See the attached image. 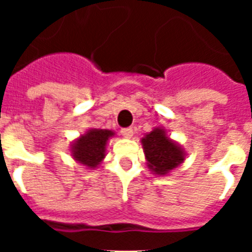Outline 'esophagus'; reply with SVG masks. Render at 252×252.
I'll return each mask as SVG.
<instances>
[{"mask_svg": "<svg viewBox=\"0 0 252 252\" xmlns=\"http://www.w3.org/2000/svg\"><path fill=\"white\" fill-rule=\"evenodd\" d=\"M122 134L126 138H130L133 136V129H132V128H123Z\"/></svg>", "mask_w": 252, "mask_h": 252, "instance_id": "1", "label": "esophagus"}]
</instances>
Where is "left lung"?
Listing matches in <instances>:
<instances>
[{"instance_id": "obj_1", "label": "left lung", "mask_w": 252, "mask_h": 252, "mask_svg": "<svg viewBox=\"0 0 252 252\" xmlns=\"http://www.w3.org/2000/svg\"><path fill=\"white\" fill-rule=\"evenodd\" d=\"M141 144L148 161L146 165L156 175H166L186 159L183 148L168 137L162 126H157L146 133L141 138Z\"/></svg>"}]
</instances>
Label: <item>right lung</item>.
Returning <instances> with one entry per match:
<instances>
[{
  "mask_svg": "<svg viewBox=\"0 0 252 252\" xmlns=\"http://www.w3.org/2000/svg\"><path fill=\"white\" fill-rule=\"evenodd\" d=\"M114 134V130L91 128L72 142V157L91 170L96 168L106 157L107 142Z\"/></svg>",
  "mask_w": 252,
  "mask_h": 252,
  "instance_id": "right-lung-1",
  "label": "right lung"
}]
</instances>
